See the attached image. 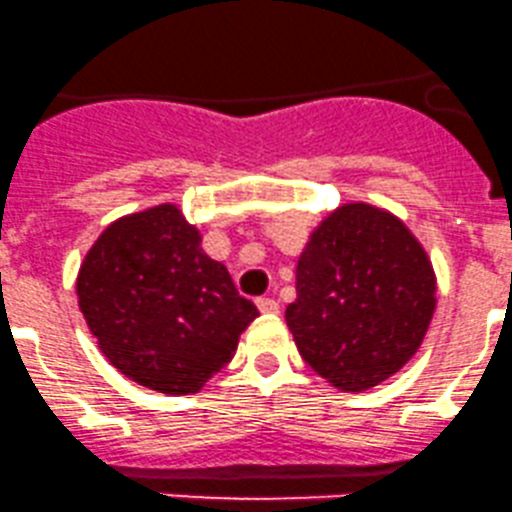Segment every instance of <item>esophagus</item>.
<instances>
[{
  "mask_svg": "<svg viewBox=\"0 0 512 512\" xmlns=\"http://www.w3.org/2000/svg\"><path fill=\"white\" fill-rule=\"evenodd\" d=\"M256 307L263 312V315H278L280 312V305L273 298H258Z\"/></svg>",
  "mask_w": 512,
  "mask_h": 512,
  "instance_id": "1",
  "label": "esophagus"
}]
</instances>
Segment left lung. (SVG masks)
I'll return each instance as SVG.
<instances>
[{
  "label": "left lung",
  "instance_id": "obj_1",
  "mask_svg": "<svg viewBox=\"0 0 512 512\" xmlns=\"http://www.w3.org/2000/svg\"><path fill=\"white\" fill-rule=\"evenodd\" d=\"M295 290L285 322L300 356L344 393L408 364L437 307L427 251L403 219L368 202H344L317 224Z\"/></svg>",
  "mask_w": 512,
  "mask_h": 512
}]
</instances>
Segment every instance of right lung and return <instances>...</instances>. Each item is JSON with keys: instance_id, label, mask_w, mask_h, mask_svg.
Segmentation results:
<instances>
[{"instance_id": "right-lung-1", "label": "right lung", "mask_w": 512, "mask_h": 512, "mask_svg": "<svg viewBox=\"0 0 512 512\" xmlns=\"http://www.w3.org/2000/svg\"><path fill=\"white\" fill-rule=\"evenodd\" d=\"M78 305L107 361L158 393H197L258 317L178 205L109 224L78 271Z\"/></svg>"}]
</instances>
